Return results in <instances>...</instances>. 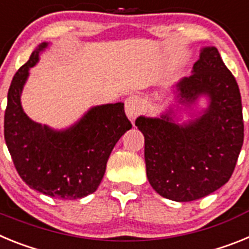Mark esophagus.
Masks as SVG:
<instances>
[{"mask_svg": "<svg viewBox=\"0 0 249 249\" xmlns=\"http://www.w3.org/2000/svg\"><path fill=\"white\" fill-rule=\"evenodd\" d=\"M124 109H126L127 117L131 121L135 120L138 114L141 113L142 109V103L137 96H129L126 101H124Z\"/></svg>", "mask_w": 249, "mask_h": 249, "instance_id": "obj_1", "label": "esophagus"}]
</instances>
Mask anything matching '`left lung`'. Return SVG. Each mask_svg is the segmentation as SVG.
<instances>
[{
    "instance_id": "1",
    "label": "left lung",
    "mask_w": 249,
    "mask_h": 249,
    "mask_svg": "<svg viewBox=\"0 0 249 249\" xmlns=\"http://www.w3.org/2000/svg\"><path fill=\"white\" fill-rule=\"evenodd\" d=\"M177 109L169 106L158 117L140 116L144 136L149 184L160 196L191 202L211 195L230 181L243 144L245 126L236 78L215 47H203L192 74L173 86ZM206 109H196L199 98ZM192 120L178 124L180 113Z\"/></svg>"
}]
</instances>
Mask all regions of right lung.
<instances>
[{"instance_id":"right-lung-1","label":"right lung","mask_w":249,"mask_h":249,"mask_svg":"<svg viewBox=\"0 0 249 249\" xmlns=\"http://www.w3.org/2000/svg\"><path fill=\"white\" fill-rule=\"evenodd\" d=\"M48 47L42 42L11 82L4 141L19 177L34 190L59 199L83 198L97 190L112 149L132 128L124 103L94 106L65 129L31 120L21 105L30 70Z\"/></svg>"}]
</instances>
